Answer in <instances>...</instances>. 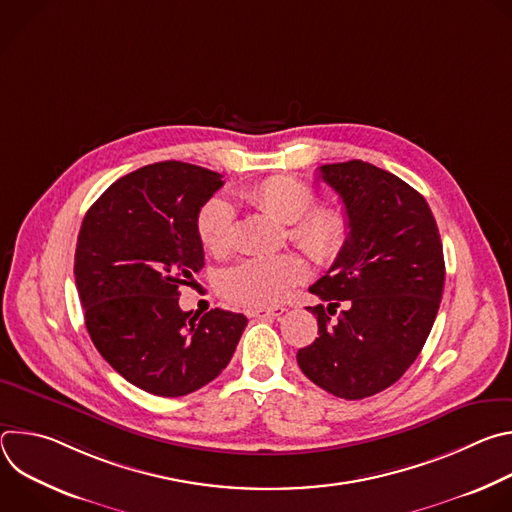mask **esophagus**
I'll return each mask as SVG.
<instances>
[{"label": "esophagus", "mask_w": 512, "mask_h": 512, "mask_svg": "<svg viewBox=\"0 0 512 512\" xmlns=\"http://www.w3.org/2000/svg\"><path fill=\"white\" fill-rule=\"evenodd\" d=\"M283 312L285 308H259V310H249V316L265 320V318H279Z\"/></svg>", "instance_id": "34e87169"}]
</instances>
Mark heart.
<instances>
[{"label": "heart", "mask_w": 512, "mask_h": 512, "mask_svg": "<svg viewBox=\"0 0 512 512\" xmlns=\"http://www.w3.org/2000/svg\"><path fill=\"white\" fill-rule=\"evenodd\" d=\"M239 200L287 227V239L318 265L334 263L348 243V218L340 208L314 206V190L287 176L265 178L239 192ZM196 237L210 255H225L233 243V208L212 198L196 214ZM306 279L296 255L247 259L221 277L225 296L247 308L279 306Z\"/></svg>", "instance_id": "obj_1"}]
</instances>
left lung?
<instances>
[{"instance_id": "8db88e82", "label": "left lung", "mask_w": 512, "mask_h": 512, "mask_svg": "<svg viewBox=\"0 0 512 512\" xmlns=\"http://www.w3.org/2000/svg\"><path fill=\"white\" fill-rule=\"evenodd\" d=\"M320 178L342 198L350 233L310 287L328 306L312 308L320 336L298 364L324 391L356 401L397 383L419 356L442 302L444 249L429 204L395 174L350 160L320 166Z\"/></svg>"}]
</instances>
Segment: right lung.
Returning a JSON list of instances; mask_svg holds the SVG:
<instances>
[{"label": "right lung", "instance_id": "obj_1", "mask_svg": "<svg viewBox=\"0 0 512 512\" xmlns=\"http://www.w3.org/2000/svg\"><path fill=\"white\" fill-rule=\"evenodd\" d=\"M223 184L184 162L143 166L111 184L81 225L75 279L91 340L125 381L158 397L216 379L247 326L243 314L178 306L204 267L196 214Z\"/></svg>", "mask_w": 512, "mask_h": 512}]
</instances>
